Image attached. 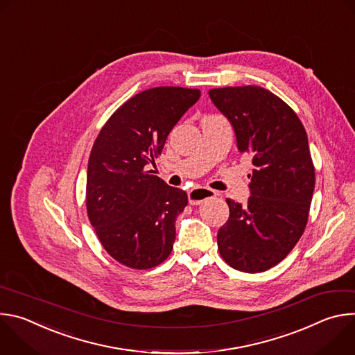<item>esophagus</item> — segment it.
<instances>
[{
    "label": "esophagus",
    "instance_id": "1",
    "mask_svg": "<svg viewBox=\"0 0 355 355\" xmlns=\"http://www.w3.org/2000/svg\"><path fill=\"white\" fill-rule=\"evenodd\" d=\"M215 195H216L215 191H212L209 188H193L188 192V200L191 205H200L202 202L214 198Z\"/></svg>",
    "mask_w": 355,
    "mask_h": 355
}]
</instances>
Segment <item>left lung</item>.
<instances>
[{
  "mask_svg": "<svg viewBox=\"0 0 355 355\" xmlns=\"http://www.w3.org/2000/svg\"><path fill=\"white\" fill-rule=\"evenodd\" d=\"M209 96L254 166L247 205L226 199L230 215L218 248L234 270L263 272L289 254L308 223L315 189L308 135L295 111L263 87L212 88Z\"/></svg>",
  "mask_w": 355,
  "mask_h": 355,
  "instance_id": "1",
  "label": "left lung"
}]
</instances>
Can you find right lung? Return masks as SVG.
Listing matches in <instances>:
<instances>
[{"instance_id":"right-lung-1","label":"right lung","mask_w":355,"mask_h":355,"mask_svg":"<svg viewBox=\"0 0 355 355\" xmlns=\"http://www.w3.org/2000/svg\"><path fill=\"white\" fill-rule=\"evenodd\" d=\"M200 96L196 88L156 87L128 99L99 130L87 170V214L108 254L135 268L157 267L171 254L182 189L147 170L168 133Z\"/></svg>"}]
</instances>
